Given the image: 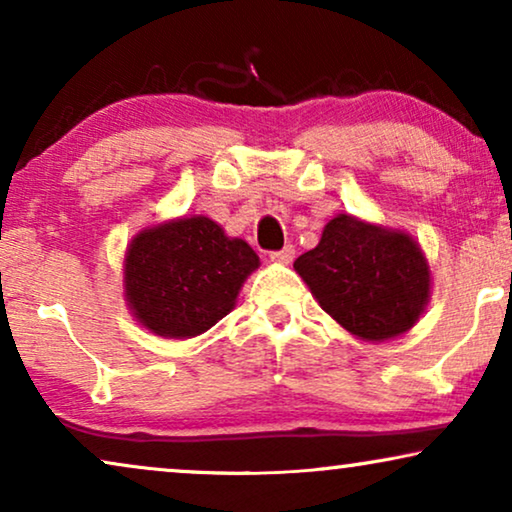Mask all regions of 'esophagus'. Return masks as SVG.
<instances>
[{"mask_svg": "<svg viewBox=\"0 0 512 512\" xmlns=\"http://www.w3.org/2000/svg\"><path fill=\"white\" fill-rule=\"evenodd\" d=\"M293 258H296V249H293L291 244H286L284 249L272 251V254H270V261L272 263H279V265H289Z\"/></svg>", "mask_w": 512, "mask_h": 512, "instance_id": "34e87169", "label": "esophagus"}]
</instances>
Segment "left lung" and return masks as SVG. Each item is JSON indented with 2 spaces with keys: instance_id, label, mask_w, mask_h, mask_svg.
Returning a JSON list of instances; mask_svg holds the SVG:
<instances>
[{
  "instance_id": "obj_1",
  "label": "left lung",
  "mask_w": 512,
  "mask_h": 512,
  "mask_svg": "<svg viewBox=\"0 0 512 512\" xmlns=\"http://www.w3.org/2000/svg\"><path fill=\"white\" fill-rule=\"evenodd\" d=\"M293 268L321 310L363 342L408 333L431 298V268L405 230L338 214Z\"/></svg>"
}]
</instances>
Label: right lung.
Returning a JSON list of instances; mask_svg holds the SVG:
<instances>
[{
	"label": "right lung",
	"mask_w": 512,
	"mask_h": 512,
	"mask_svg": "<svg viewBox=\"0 0 512 512\" xmlns=\"http://www.w3.org/2000/svg\"><path fill=\"white\" fill-rule=\"evenodd\" d=\"M258 265L256 251L209 216H179L132 237L123 258V298L149 333L195 338L233 310Z\"/></svg>",
	"instance_id": "right-lung-1"
}]
</instances>
